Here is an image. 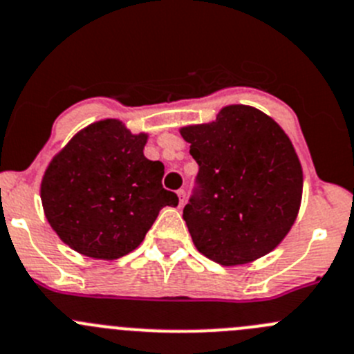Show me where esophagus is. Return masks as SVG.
I'll return each instance as SVG.
<instances>
[{
  "instance_id": "obj_1",
  "label": "esophagus",
  "mask_w": 354,
  "mask_h": 354,
  "mask_svg": "<svg viewBox=\"0 0 354 354\" xmlns=\"http://www.w3.org/2000/svg\"><path fill=\"white\" fill-rule=\"evenodd\" d=\"M178 197H180V205L185 204V197H187V192L181 188V190H178Z\"/></svg>"
}]
</instances>
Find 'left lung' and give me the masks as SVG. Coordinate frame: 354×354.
<instances>
[{"mask_svg":"<svg viewBox=\"0 0 354 354\" xmlns=\"http://www.w3.org/2000/svg\"><path fill=\"white\" fill-rule=\"evenodd\" d=\"M180 133L198 164V188L183 209L198 252L223 266L272 252L303 197V167L286 131L257 109L228 105L216 121Z\"/></svg>","mask_w":354,"mask_h":354,"instance_id":"1","label":"left lung"}]
</instances>
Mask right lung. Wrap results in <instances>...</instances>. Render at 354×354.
<instances>
[{
	"label": "right lung",
	"mask_w": 354,
	"mask_h": 354,
	"mask_svg": "<svg viewBox=\"0 0 354 354\" xmlns=\"http://www.w3.org/2000/svg\"><path fill=\"white\" fill-rule=\"evenodd\" d=\"M147 140L119 119H104L75 133L48 164L41 180L44 216L75 252L107 261L126 256L160 209L178 205V195L162 188V162L143 156Z\"/></svg>",
	"instance_id": "right-lung-1"
}]
</instances>
